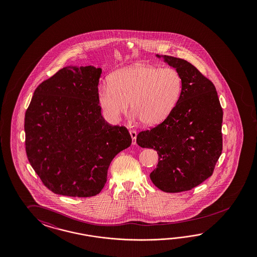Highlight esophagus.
Segmentation results:
<instances>
[{
	"instance_id": "34e87169",
	"label": "esophagus",
	"mask_w": 257,
	"mask_h": 257,
	"mask_svg": "<svg viewBox=\"0 0 257 257\" xmlns=\"http://www.w3.org/2000/svg\"><path fill=\"white\" fill-rule=\"evenodd\" d=\"M129 133H130L131 138H132L133 144L136 145V144H137V136H138V133H137L136 130H132V129L129 131Z\"/></svg>"
}]
</instances>
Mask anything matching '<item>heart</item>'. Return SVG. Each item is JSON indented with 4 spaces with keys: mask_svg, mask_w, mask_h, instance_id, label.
Here are the masks:
<instances>
[{
    "mask_svg": "<svg viewBox=\"0 0 257 257\" xmlns=\"http://www.w3.org/2000/svg\"><path fill=\"white\" fill-rule=\"evenodd\" d=\"M183 78L173 68L135 64L116 70L98 89V102L110 121H118L129 107L145 125L168 117L179 101Z\"/></svg>",
    "mask_w": 257,
    "mask_h": 257,
    "instance_id": "obj_1",
    "label": "heart"
}]
</instances>
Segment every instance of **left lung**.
Returning a JSON list of instances; mask_svg holds the SVG:
<instances>
[{"label": "left lung", "instance_id": "1", "mask_svg": "<svg viewBox=\"0 0 257 257\" xmlns=\"http://www.w3.org/2000/svg\"><path fill=\"white\" fill-rule=\"evenodd\" d=\"M165 62L183 78L179 101L161 123L139 133L137 143L156 150L150 177L168 193L187 191L208 179L222 152L223 111L214 84L187 60L170 55Z\"/></svg>", "mask_w": 257, "mask_h": 257}]
</instances>
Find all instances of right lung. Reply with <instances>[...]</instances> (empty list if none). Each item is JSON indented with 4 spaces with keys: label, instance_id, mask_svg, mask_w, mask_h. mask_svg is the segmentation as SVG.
Returning <instances> with one entry per match:
<instances>
[{
    "label": "right lung",
    "instance_id": "obj_1",
    "mask_svg": "<svg viewBox=\"0 0 257 257\" xmlns=\"http://www.w3.org/2000/svg\"><path fill=\"white\" fill-rule=\"evenodd\" d=\"M101 73L93 66L63 68L36 88L25 112L27 158L55 194H99L111 161L132 143L126 127L112 126L101 116Z\"/></svg>",
    "mask_w": 257,
    "mask_h": 257
}]
</instances>
